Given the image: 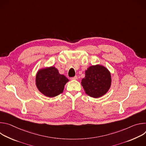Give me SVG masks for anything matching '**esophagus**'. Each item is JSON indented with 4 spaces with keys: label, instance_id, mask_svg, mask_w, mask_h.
I'll return each instance as SVG.
<instances>
[{
    "label": "esophagus",
    "instance_id": "1",
    "mask_svg": "<svg viewBox=\"0 0 146 146\" xmlns=\"http://www.w3.org/2000/svg\"><path fill=\"white\" fill-rule=\"evenodd\" d=\"M77 79V76H74L73 77H71L70 78V80H76Z\"/></svg>",
    "mask_w": 146,
    "mask_h": 146
}]
</instances>
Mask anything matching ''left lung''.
Here are the masks:
<instances>
[{
    "label": "left lung",
    "mask_w": 146,
    "mask_h": 146,
    "mask_svg": "<svg viewBox=\"0 0 146 146\" xmlns=\"http://www.w3.org/2000/svg\"><path fill=\"white\" fill-rule=\"evenodd\" d=\"M111 74L105 66L100 65L90 66L86 70L81 85L90 96L98 98L106 94L110 88Z\"/></svg>",
    "instance_id": "obj_1"
}]
</instances>
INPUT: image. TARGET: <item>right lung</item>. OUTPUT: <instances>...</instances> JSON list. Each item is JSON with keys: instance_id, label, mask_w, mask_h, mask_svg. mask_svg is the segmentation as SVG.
Wrapping results in <instances>:
<instances>
[{"instance_id": "right-lung-1", "label": "right lung", "mask_w": 146, "mask_h": 146, "mask_svg": "<svg viewBox=\"0 0 146 146\" xmlns=\"http://www.w3.org/2000/svg\"><path fill=\"white\" fill-rule=\"evenodd\" d=\"M69 80L59 74L54 66L40 69L36 76V85L38 91L47 97H55L63 92Z\"/></svg>"}]
</instances>
